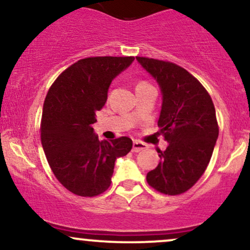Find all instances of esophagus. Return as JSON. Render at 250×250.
Wrapping results in <instances>:
<instances>
[{"label": "esophagus", "instance_id": "esophagus-1", "mask_svg": "<svg viewBox=\"0 0 250 250\" xmlns=\"http://www.w3.org/2000/svg\"><path fill=\"white\" fill-rule=\"evenodd\" d=\"M147 148L148 147L146 143L137 141V140H135V141L133 142V151H135V153H139V151L145 150V149H147Z\"/></svg>", "mask_w": 250, "mask_h": 250}]
</instances>
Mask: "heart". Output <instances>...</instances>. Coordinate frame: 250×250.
<instances>
[{"label":"heart","instance_id":"obj_1","mask_svg":"<svg viewBox=\"0 0 250 250\" xmlns=\"http://www.w3.org/2000/svg\"><path fill=\"white\" fill-rule=\"evenodd\" d=\"M142 84H147V82H140L137 85H142Z\"/></svg>","mask_w":250,"mask_h":250}]
</instances>
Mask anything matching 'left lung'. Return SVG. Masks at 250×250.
<instances>
[{
    "label": "left lung",
    "mask_w": 250,
    "mask_h": 250,
    "mask_svg": "<svg viewBox=\"0 0 250 250\" xmlns=\"http://www.w3.org/2000/svg\"><path fill=\"white\" fill-rule=\"evenodd\" d=\"M162 91L157 125L169 146L157 150L160 161L147 174L151 188L166 195L189 190L207 169L219 136L213 100L189 71L173 62L136 56Z\"/></svg>",
    "instance_id": "1"
}]
</instances>
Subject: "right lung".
Returning <instances> with one entry per match:
<instances>
[{"mask_svg":"<svg viewBox=\"0 0 250 250\" xmlns=\"http://www.w3.org/2000/svg\"><path fill=\"white\" fill-rule=\"evenodd\" d=\"M133 56L85 57L68 67L45 96L41 142L59 182L70 193L94 197L111 183L117 157L133 148L129 137L100 141L91 125L108 96L115 76L130 65Z\"/></svg>","mask_w":250,"mask_h":250,"instance_id":"add662e5","label":"right lung"}]
</instances>
